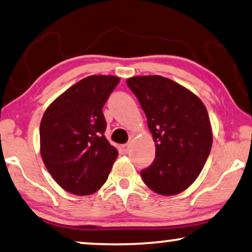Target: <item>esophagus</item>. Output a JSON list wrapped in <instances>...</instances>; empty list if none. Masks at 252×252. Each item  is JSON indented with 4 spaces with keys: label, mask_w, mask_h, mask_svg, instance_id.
Returning a JSON list of instances; mask_svg holds the SVG:
<instances>
[{
    "label": "esophagus",
    "mask_w": 252,
    "mask_h": 252,
    "mask_svg": "<svg viewBox=\"0 0 252 252\" xmlns=\"http://www.w3.org/2000/svg\"><path fill=\"white\" fill-rule=\"evenodd\" d=\"M130 148H131V144L130 143L123 145V152H125V153H129Z\"/></svg>",
    "instance_id": "obj_1"
}]
</instances>
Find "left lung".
Here are the masks:
<instances>
[{"mask_svg":"<svg viewBox=\"0 0 252 252\" xmlns=\"http://www.w3.org/2000/svg\"><path fill=\"white\" fill-rule=\"evenodd\" d=\"M147 118L155 141V158L141 170L144 183L161 195H175L192 185L212 146L207 108L192 91L160 75L126 80Z\"/></svg>","mask_w":252,"mask_h":252,"instance_id":"left-lung-1","label":"left lung"}]
</instances>
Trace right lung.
Instances as JSON below:
<instances>
[{
    "instance_id": "1",
    "label": "right lung",
    "mask_w": 252,
    "mask_h": 252,
    "mask_svg": "<svg viewBox=\"0 0 252 252\" xmlns=\"http://www.w3.org/2000/svg\"><path fill=\"white\" fill-rule=\"evenodd\" d=\"M120 79L91 75L45 109L40 125L41 157L57 184L75 195H90L106 183L119 152L105 137L102 106Z\"/></svg>"
}]
</instances>
